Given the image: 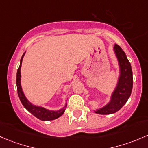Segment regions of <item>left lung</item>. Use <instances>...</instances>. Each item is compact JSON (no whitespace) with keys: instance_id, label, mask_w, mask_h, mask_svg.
<instances>
[{"instance_id":"8db88e82","label":"left lung","mask_w":148,"mask_h":148,"mask_svg":"<svg viewBox=\"0 0 148 148\" xmlns=\"http://www.w3.org/2000/svg\"><path fill=\"white\" fill-rule=\"evenodd\" d=\"M114 51L119 62L120 75L110 102L102 108L95 111L97 114H110L120 110L128 100L132 92L133 78L130 63L120 46L114 44Z\"/></svg>"}]
</instances>
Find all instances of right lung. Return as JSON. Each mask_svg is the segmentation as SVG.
<instances>
[{
    "mask_svg": "<svg viewBox=\"0 0 148 148\" xmlns=\"http://www.w3.org/2000/svg\"><path fill=\"white\" fill-rule=\"evenodd\" d=\"M24 54L25 53H23V56L21 59V64L20 66H19V68L18 69L17 75H16V86H17L18 95L21 102L23 107L29 112H31L33 115L35 116L36 117H37L39 120L43 121H49L57 119L58 117H61L64 114L65 111L64 108H62L61 110H57V111H51V110H46L44 107H38V106L32 104L31 102H28V100L25 97L24 94L22 91L21 85V67L22 59H23ZM66 106V104L65 105V107Z\"/></svg>",
    "mask_w": 148,
    "mask_h": 148,
    "instance_id": "right-lung-1",
    "label": "right lung"
}]
</instances>
